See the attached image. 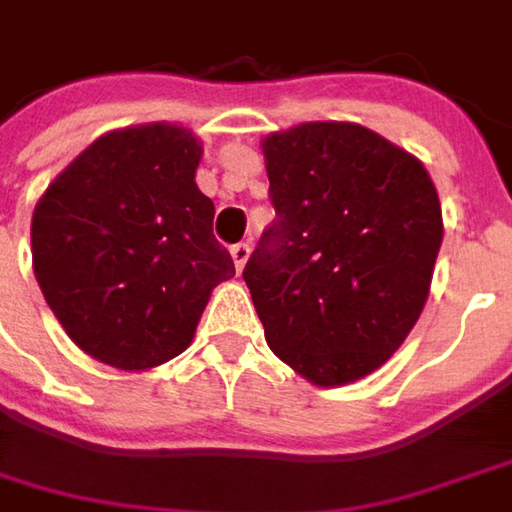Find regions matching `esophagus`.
Here are the masks:
<instances>
[{
  "label": "esophagus",
  "mask_w": 512,
  "mask_h": 512,
  "mask_svg": "<svg viewBox=\"0 0 512 512\" xmlns=\"http://www.w3.org/2000/svg\"><path fill=\"white\" fill-rule=\"evenodd\" d=\"M249 255H252V246H249V243H234V246H231V260H234L237 272H240V269L246 266Z\"/></svg>",
  "instance_id": "esophagus-1"
}]
</instances>
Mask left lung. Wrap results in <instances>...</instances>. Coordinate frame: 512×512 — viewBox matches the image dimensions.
<instances>
[{
	"label": "left lung",
	"instance_id": "8db88e82",
	"mask_svg": "<svg viewBox=\"0 0 512 512\" xmlns=\"http://www.w3.org/2000/svg\"><path fill=\"white\" fill-rule=\"evenodd\" d=\"M272 226L243 269L266 342L316 385L371 374L423 313L443 220L414 156L359 124L263 141Z\"/></svg>",
	"mask_w": 512,
	"mask_h": 512
}]
</instances>
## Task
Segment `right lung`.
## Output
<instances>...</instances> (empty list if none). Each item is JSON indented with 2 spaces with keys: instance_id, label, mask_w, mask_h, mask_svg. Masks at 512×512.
I'll use <instances>...</instances> for the list:
<instances>
[{
  "instance_id": "add662e5",
  "label": "right lung",
  "mask_w": 512,
  "mask_h": 512,
  "mask_svg": "<svg viewBox=\"0 0 512 512\" xmlns=\"http://www.w3.org/2000/svg\"><path fill=\"white\" fill-rule=\"evenodd\" d=\"M202 147L173 124L92 141L31 220L34 275L80 350L144 371L191 345L211 289L234 275L196 188Z\"/></svg>"
}]
</instances>
